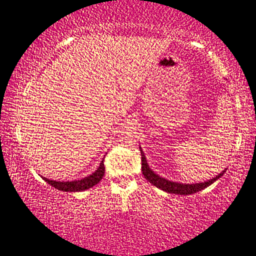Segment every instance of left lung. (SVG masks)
<instances>
[{
    "label": "left lung",
    "mask_w": 256,
    "mask_h": 256,
    "mask_svg": "<svg viewBox=\"0 0 256 256\" xmlns=\"http://www.w3.org/2000/svg\"><path fill=\"white\" fill-rule=\"evenodd\" d=\"M140 156H142V172H143L144 178H146L151 184H153V186L161 188L162 191L168 192V194H184V196L196 194V192L202 191L205 188L210 186V184H213L215 180H218L220 178H221V176H223V174L226 170V169H224L222 172H220V174L216 175L215 178L205 180V182H202V183L186 184V183L174 182V180H169L164 178H161V176H159L158 174H156V172L150 168V166H148V160H146V158H145V154L140 146Z\"/></svg>",
    "instance_id": "1"
}]
</instances>
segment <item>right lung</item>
Masks as SVG:
<instances>
[{"label":"right lung","instance_id":"obj_1","mask_svg":"<svg viewBox=\"0 0 256 256\" xmlns=\"http://www.w3.org/2000/svg\"><path fill=\"white\" fill-rule=\"evenodd\" d=\"M104 172H105V167H104V159H103L96 170L94 172L92 175L87 176V178H84L81 180H66V182H64V180H62V182L60 180H54L46 178H43V180H44L46 183H49L51 186H54V188H57V190L60 191L80 192V191L88 190V188L96 186L97 183H100V180L103 178Z\"/></svg>","mask_w":256,"mask_h":256}]
</instances>
